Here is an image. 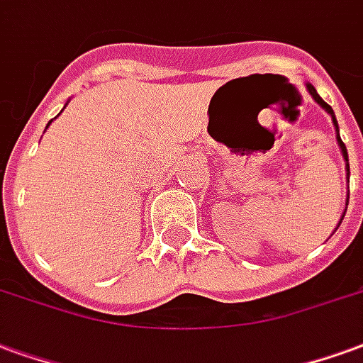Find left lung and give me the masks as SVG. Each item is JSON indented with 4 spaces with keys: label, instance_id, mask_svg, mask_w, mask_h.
Segmentation results:
<instances>
[{
    "label": "left lung",
    "instance_id": "obj_1",
    "mask_svg": "<svg viewBox=\"0 0 363 363\" xmlns=\"http://www.w3.org/2000/svg\"><path fill=\"white\" fill-rule=\"evenodd\" d=\"M306 86H308V91H309V94H311V98H313V100H315L317 104L321 106L323 110H325V112L327 113H330V118H333V123H335V127H337V141H338V147H340V150H342V156H345V160H346V176H348V178H350V166H348V152H346V147H345V143H342V139H340V135H338V123H337V118H335V112H333V108H330L329 104H327V102H325V100H323L321 96H319V94H317V91H315V86H313V84H306ZM346 213V211H345ZM342 218H345V216H342ZM342 218H340V222H342ZM340 222H338V226H340Z\"/></svg>",
    "mask_w": 363,
    "mask_h": 363
}]
</instances>
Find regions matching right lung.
Wrapping results in <instances>:
<instances>
[{"label": "right lung", "mask_w": 363, "mask_h": 363, "mask_svg": "<svg viewBox=\"0 0 363 363\" xmlns=\"http://www.w3.org/2000/svg\"><path fill=\"white\" fill-rule=\"evenodd\" d=\"M50 123H52V120H50ZM50 123H48V125H50Z\"/></svg>", "instance_id": "obj_1"}]
</instances>
